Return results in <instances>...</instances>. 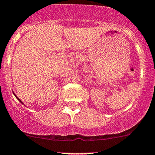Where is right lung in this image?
<instances>
[{
    "instance_id": "right-lung-1",
    "label": "right lung",
    "mask_w": 155,
    "mask_h": 155,
    "mask_svg": "<svg viewBox=\"0 0 155 155\" xmlns=\"http://www.w3.org/2000/svg\"><path fill=\"white\" fill-rule=\"evenodd\" d=\"M13 94H14V92H13ZM14 95H15V97H16V98H17V99H18V101H19V102H20V103H21V104H23V103H22V101H21V100H20V99H19V98H18V97H17V96H16V95H15V94H14Z\"/></svg>"
}]
</instances>
